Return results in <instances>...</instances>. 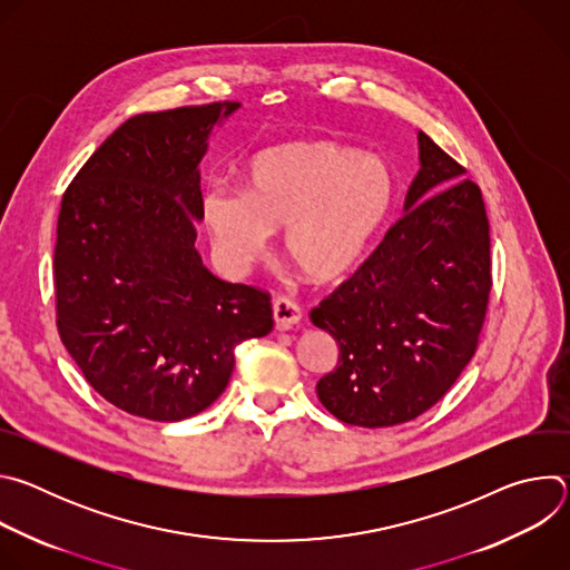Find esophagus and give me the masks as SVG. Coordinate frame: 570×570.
<instances>
[{
  "label": "esophagus",
  "instance_id": "esophagus-1",
  "mask_svg": "<svg viewBox=\"0 0 570 570\" xmlns=\"http://www.w3.org/2000/svg\"><path fill=\"white\" fill-rule=\"evenodd\" d=\"M273 317L277 330H291L302 320V308L291 297H277L273 302Z\"/></svg>",
  "mask_w": 570,
  "mask_h": 570
}]
</instances>
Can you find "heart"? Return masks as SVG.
Returning <instances> with one entry per match:
<instances>
[{"label": "heart", "mask_w": 570, "mask_h": 570, "mask_svg": "<svg viewBox=\"0 0 570 570\" xmlns=\"http://www.w3.org/2000/svg\"><path fill=\"white\" fill-rule=\"evenodd\" d=\"M394 194L381 157L334 141H295L257 153L243 169L240 191H205L203 220L232 266L259 259L271 229L284 227L288 264L311 284H334L361 264Z\"/></svg>", "instance_id": "1"}]
</instances>
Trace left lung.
Here are the masks:
<instances>
[{
	"mask_svg": "<svg viewBox=\"0 0 570 570\" xmlns=\"http://www.w3.org/2000/svg\"><path fill=\"white\" fill-rule=\"evenodd\" d=\"M403 216L370 259L311 311L338 343L315 390L334 417L363 429L411 422L471 361L492 291L490 223L480 189L426 132Z\"/></svg>",
	"mask_w": 570,
	"mask_h": 570,
	"instance_id": "obj_1",
	"label": "left lung"
}]
</instances>
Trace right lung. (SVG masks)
I'll list each match as a JSON object with an SVG mask.
<instances>
[{"mask_svg":"<svg viewBox=\"0 0 570 570\" xmlns=\"http://www.w3.org/2000/svg\"><path fill=\"white\" fill-rule=\"evenodd\" d=\"M218 101L124 121L67 187L53 253L58 334L117 409L180 422L212 405L234 347L273 330L264 291L214 277L196 250L200 159Z\"/></svg>","mask_w":570,"mask_h":570,"instance_id":"right-lung-1","label":"right lung"}]
</instances>
